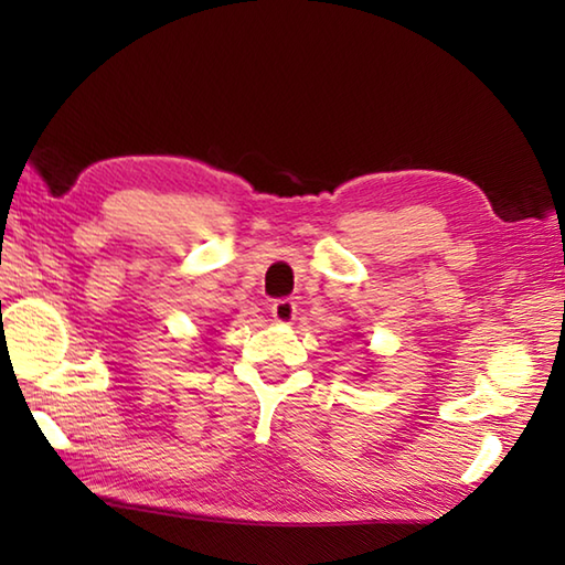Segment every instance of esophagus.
<instances>
[{
    "label": "esophagus",
    "instance_id": "obj_1",
    "mask_svg": "<svg viewBox=\"0 0 565 565\" xmlns=\"http://www.w3.org/2000/svg\"><path fill=\"white\" fill-rule=\"evenodd\" d=\"M296 301H291V298H276V301L271 303V318L276 322H281V326H289V322L296 320Z\"/></svg>",
    "mask_w": 565,
    "mask_h": 565
}]
</instances>
